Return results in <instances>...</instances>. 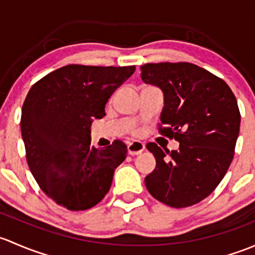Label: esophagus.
Instances as JSON below:
<instances>
[{
  "label": "esophagus",
  "mask_w": 255,
  "mask_h": 255,
  "mask_svg": "<svg viewBox=\"0 0 255 255\" xmlns=\"http://www.w3.org/2000/svg\"><path fill=\"white\" fill-rule=\"evenodd\" d=\"M128 153L131 154V156H137V154L142 153V151L145 149V145H143L141 141H132V142L128 143Z\"/></svg>",
  "instance_id": "34e87169"
}]
</instances>
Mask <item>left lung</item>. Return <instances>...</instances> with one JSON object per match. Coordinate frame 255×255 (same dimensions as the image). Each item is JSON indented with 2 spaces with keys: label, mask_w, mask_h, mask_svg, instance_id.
Instances as JSON below:
<instances>
[{
  "label": "left lung",
  "mask_w": 255,
  "mask_h": 255,
  "mask_svg": "<svg viewBox=\"0 0 255 255\" xmlns=\"http://www.w3.org/2000/svg\"><path fill=\"white\" fill-rule=\"evenodd\" d=\"M143 82L163 91L158 131L179 142L162 149L148 142L156 168L145 178L147 190L168 206L200 203L224 179L240 133L237 99L222 78L190 62H159L141 66Z\"/></svg>",
  "instance_id": "8db88e82"
}]
</instances>
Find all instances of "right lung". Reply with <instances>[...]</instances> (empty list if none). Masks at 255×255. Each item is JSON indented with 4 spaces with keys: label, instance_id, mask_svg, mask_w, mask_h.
I'll list each match as a JSON object with an SVG mask.
<instances>
[{
    "label": "right lung",
    "instance_id": "add662e5",
    "mask_svg": "<svg viewBox=\"0 0 255 255\" xmlns=\"http://www.w3.org/2000/svg\"><path fill=\"white\" fill-rule=\"evenodd\" d=\"M135 66L67 65L34 83L23 103L20 130L28 166L41 190L60 206L82 211L108 193L128 147L114 140L91 147L93 119L106 115L114 91Z\"/></svg>",
    "mask_w": 255,
    "mask_h": 255
}]
</instances>
